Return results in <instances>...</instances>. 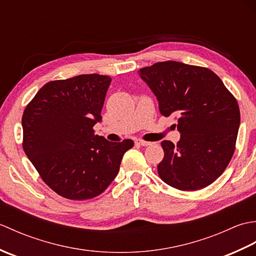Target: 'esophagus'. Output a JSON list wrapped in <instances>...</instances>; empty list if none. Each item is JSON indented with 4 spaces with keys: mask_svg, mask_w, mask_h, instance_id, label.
Here are the masks:
<instances>
[{
    "mask_svg": "<svg viewBox=\"0 0 256 256\" xmlns=\"http://www.w3.org/2000/svg\"><path fill=\"white\" fill-rule=\"evenodd\" d=\"M136 144H138L140 146H150V145H152L150 142H146V140H138Z\"/></svg>",
    "mask_w": 256,
    "mask_h": 256,
    "instance_id": "esophagus-1",
    "label": "esophagus"
}]
</instances>
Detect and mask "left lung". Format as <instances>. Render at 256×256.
<instances>
[{
	"label": "left lung",
	"instance_id": "obj_1",
	"mask_svg": "<svg viewBox=\"0 0 256 256\" xmlns=\"http://www.w3.org/2000/svg\"><path fill=\"white\" fill-rule=\"evenodd\" d=\"M138 74L156 96L160 114L177 118L180 133L176 145L162 142V180L184 192L209 186L234 153L240 126L236 99L204 67L168 60L140 69Z\"/></svg>",
	"mask_w": 256,
	"mask_h": 256
}]
</instances>
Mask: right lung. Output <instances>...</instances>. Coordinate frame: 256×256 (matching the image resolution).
<instances>
[{"instance_id":"1","label":"right lung","mask_w":256,"mask_h":256,"mask_svg":"<svg viewBox=\"0 0 256 256\" xmlns=\"http://www.w3.org/2000/svg\"><path fill=\"white\" fill-rule=\"evenodd\" d=\"M111 78L96 74L42 86L25 108L23 150L48 187L64 198H94L116 177L132 140L94 134Z\"/></svg>"}]
</instances>
